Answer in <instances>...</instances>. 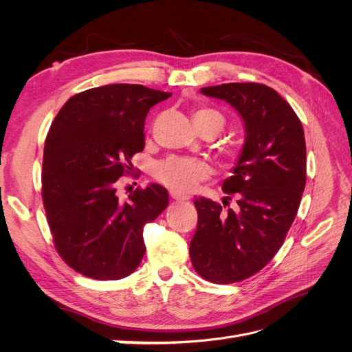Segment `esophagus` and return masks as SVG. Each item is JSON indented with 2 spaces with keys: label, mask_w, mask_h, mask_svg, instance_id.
Returning <instances> with one entry per match:
<instances>
[{
  "label": "esophagus",
  "mask_w": 352,
  "mask_h": 352,
  "mask_svg": "<svg viewBox=\"0 0 352 352\" xmlns=\"http://www.w3.org/2000/svg\"><path fill=\"white\" fill-rule=\"evenodd\" d=\"M170 197H172V198L176 199V201H186V199H189V195L176 192V190H170Z\"/></svg>",
  "instance_id": "obj_1"
}]
</instances>
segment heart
Segmentation results:
<instances>
[{
	"label": "heart",
	"instance_id": "obj_1",
	"mask_svg": "<svg viewBox=\"0 0 352 352\" xmlns=\"http://www.w3.org/2000/svg\"><path fill=\"white\" fill-rule=\"evenodd\" d=\"M194 122L198 129L208 123H220L221 127L225 124L223 116L207 107H201L194 111ZM210 166L197 158L188 157H168L155 166V177L158 182L168 186L176 192H190L194 190L202 180L210 176Z\"/></svg>",
	"mask_w": 352,
	"mask_h": 352
}]
</instances>
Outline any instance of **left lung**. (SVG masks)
<instances>
[{
    "mask_svg": "<svg viewBox=\"0 0 352 352\" xmlns=\"http://www.w3.org/2000/svg\"><path fill=\"white\" fill-rule=\"evenodd\" d=\"M201 92L228 101L241 114L247 140L233 176L221 186L238 206L195 198L198 226L189 257L206 280L235 283L265 267L292 226L307 182L304 129L291 105L267 85L221 83Z\"/></svg>",
    "mask_w": 352,
    "mask_h": 352,
    "instance_id": "obj_1",
    "label": "left lung"
}]
</instances>
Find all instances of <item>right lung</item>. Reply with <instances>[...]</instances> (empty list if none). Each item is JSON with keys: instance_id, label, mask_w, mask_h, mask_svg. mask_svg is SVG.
Returning <instances> with one entry per match:
<instances>
[{"instance_id": "right-lung-1", "label": "right lung", "mask_w": 352, "mask_h": 352, "mask_svg": "<svg viewBox=\"0 0 352 352\" xmlns=\"http://www.w3.org/2000/svg\"><path fill=\"white\" fill-rule=\"evenodd\" d=\"M170 95L144 85H105L73 95L51 123L42 202L58 255L87 278L133 273L145 254L144 226L168 206L163 186L136 188L120 199L116 182L144 150L148 111Z\"/></svg>"}]
</instances>
